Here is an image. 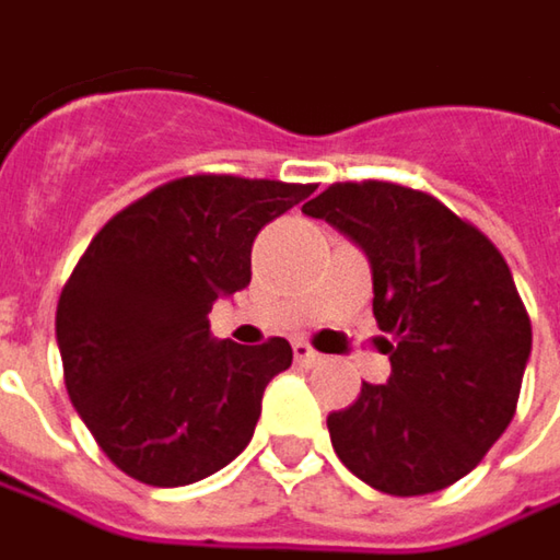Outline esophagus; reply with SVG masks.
<instances>
[{
  "mask_svg": "<svg viewBox=\"0 0 560 560\" xmlns=\"http://www.w3.org/2000/svg\"><path fill=\"white\" fill-rule=\"evenodd\" d=\"M294 361L298 364H316L319 361V351L311 346V342H294Z\"/></svg>",
  "mask_w": 560,
  "mask_h": 560,
  "instance_id": "34e87169",
  "label": "esophagus"
}]
</instances>
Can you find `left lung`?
Wrapping results in <instances>:
<instances>
[{
	"mask_svg": "<svg viewBox=\"0 0 560 560\" xmlns=\"http://www.w3.org/2000/svg\"><path fill=\"white\" fill-rule=\"evenodd\" d=\"M368 253L393 374L326 418L361 481L411 498L469 476L508 431L533 323L501 249L431 192L332 183L304 206Z\"/></svg>",
	"mask_w": 560,
	"mask_h": 560,
	"instance_id": "obj_1",
	"label": "left lung"
}]
</instances>
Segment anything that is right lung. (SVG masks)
<instances>
[{"label": "right lung", "instance_id": "obj_1", "mask_svg": "<svg viewBox=\"0 0 560 560\" xmlns=\"http://www.w3.org/2000/svg\"><path fill=\"white\" fill-rule=\"evenodd\" d=\"M313 183L192 174L116 212L56 304L62 380L104 456L154 488L192 485L249 444L291 346L214 342L209 313L249 284L256 234Z\"/></svg>", "mask_w": 560, "mask_h": 560}]
</instances>
